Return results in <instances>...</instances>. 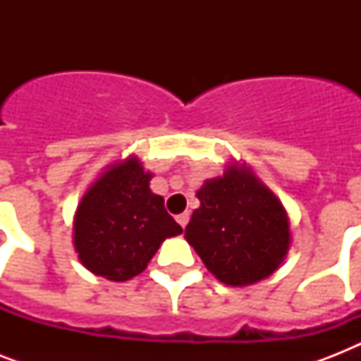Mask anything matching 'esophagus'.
Returning <instances> with one entry per match:
<instances>
[{"instance_id": "34e87169", "label": "esophagus", "mask_w": 361, "mask_h": 361, "mask_svg": "<svg viewBox=\"0 0 361 361\" xmlns=\"http://www.w3.org/2000/svg\"><path fill=\"white\" fill-rule=\"evenodd\" d=\"M176 219H178V223H180V225L183 226V228H185L187 223H189V214H187V212H185V214H180V215H178V217H176Z\"/></svg>"}]
</instances>
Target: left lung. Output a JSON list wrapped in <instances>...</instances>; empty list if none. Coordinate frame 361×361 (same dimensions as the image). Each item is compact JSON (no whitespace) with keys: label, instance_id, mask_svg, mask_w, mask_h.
<instances>
[{"label":"left lung","instance_id":"8db88e82","mask_svg":"<svg viewBox=\"0 0 361 361\" xmlns=\"http://www.w3.org/2000/svg\"><path fill=\"white\" fill-rule=\"evenodd\" d=\"M185 240L206 268L232 286L252 285L279 268L290 245V226L281 202L245 170L228 166L197 192Z\"/></svg>","mask_w":361,"mask_h":361}]
</instances>
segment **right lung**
I'll return each mask as SVG.
<instances>
[{
    "label": "right lung",
    "mask_w": 361,
    "mask_h": 361,
    "mask_svg": "<svg viewBox=\"0 0 361 361\" xmlns=\"http://www.w3.org/2000/svg\"><path fill=\"white\" fill-rule=\"evenodd\" d=\"M152 174L138 159L110 166L84 195L75 215V249L95 275L127 281L146 269L166 238L181 226L149 191Z\"/></svg>",
    "instance_id": "add662e5"
}]
</instances>
